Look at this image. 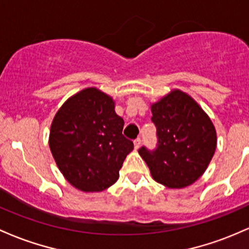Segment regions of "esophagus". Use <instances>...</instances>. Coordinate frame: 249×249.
Wrapping results in <instances>:
<instances>
[{"mask_svg":"<svg viewBox=\"0 0 249 249\" xmlns=\"http://www.w3.org/2000/svg\"><path fill=\"white\" fill-rule=\"evenodd\" d=\"M140 146H141V139L138 138L136 140H134V147H135V149L138 150Z\"/></svg>","mask_w":249,"mask_h":249,"instance_id":"1","label":"esophagus"}]
</instances>
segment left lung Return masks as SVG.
I'll return each mask as SVG.
<instances>
[{
  "mask_svg": "<svg viewBox=\"0 0 249 249\" xmlns=\"http://www.w3.org/2000/svg\"><path fill=\"white\" fill-rule=\"evenodd\" d=\"M158 132V148H140L156 182L167 188L191 186L207 169L216 149V130L199 103L173 89L150 106Z\"/></svg>",
  "mask_w": 249,
  "mask_h": 249,
  "instance_id": "8db88e82",
  "label": "left lung"
}]
</instances>
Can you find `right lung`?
I'll return each instance as SVG.
<instances>
[{
  "instance_id": "obj_1",
  "label": "right lung",
  "mask_w": 249,
  "mask_h": 249,
  "mask_svg": "<svg viewBox=\"0 0 249 249\" xmlns=\"http://www.w3.org/2000/svg\"><path fill=\"white\" fill-rule=\"evenodd\" d=\"M124 124L113 97L95 87L82 89L61 106L50 125L49 148L72 187L94 193L116 182L134 148L122 135Z\"/></svg>"
}]
</instances>
